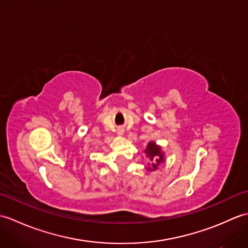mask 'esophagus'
Returning <instances> with one entry per match:
<instances>
[{
  "label": "esophagus",
  "mask_w": 248,
  "mask_h": 248,
  "mask_svg": "<svg viewBox=\"0 0 248 248\" xmlns=\"http://www.w3.org/2000/svg\"><path fill=\"white\" fill-rule=\"evenodd\" d=\"M118 134H119V135H121V134H123V132H121V131H119V132H118Z\"/></svg>",
  "instance_id": "34e87169"
}]
</instances>
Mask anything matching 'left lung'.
<instances>
[{
    "mask_svg": "<svg viewBox=\"0 0 248 248\" xmlns=\"http://www.w3.org/2000/svg\"><path fill=\"white\" fill-rule=\"evenodd\" d=\"M145 154L150 162V166L147 167V170L150 171L157 170V167L161 165V163L164 162V154L162 152L161 147L157 146L155 141H149L147 144Z\"/></svg>",
    "mask_w": 248,
    "mask_h": 248,
    "instance_id": "1",
    "label": "left lung"
}]
</instances>
